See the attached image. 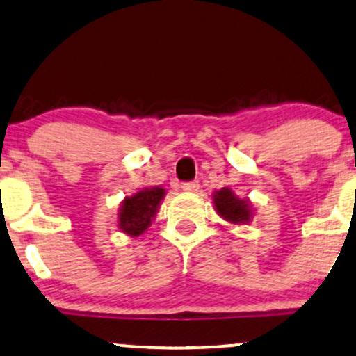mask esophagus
I'll return each instance as SVG.
<instances>
[{"instance_id": "1", "label": "esophagus", "mask_w": 356, "mask_h": 356, "mask_svg": "<svg viewBox=\"0 0 356 356\" xmlns=\"http://www.w3.org/2000/svg\"><path fill=\"white\" fill-rule=\"evenodd\" d=\"M181 187H182V191H186V192H197V191H199V182H197V181L184 182Z\"/></svg>"}]
</instances>
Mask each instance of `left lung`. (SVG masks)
<instances>
[{"instance_id": "left-lung-1", "label": "left lung", "mask_w": 356, "mask_h": 356, "mask_svg": "<svg viewBox=\"0 0 356 356\" xmlns=\"http://www.w3.org/2000/svg\"><path fill=\"white\" fill-rule=\"evenodd\" d=\"M213 207L222 219L230 222V224H248L254 216L250 200L238 199L229 187H222L212 194Z\"/></svg>"}]
</instances>
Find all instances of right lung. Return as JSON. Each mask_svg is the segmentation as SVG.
<instances>
[{"label":"right lung","mask_w":356,"mask_h":356,"mask_svg":"<svg viewBox=\"0 0 356 356\" xmlns=\"http://www.w3.org/2000/svg\"><path fill=\"white\" fill-rule=\"evenodd\" d=\"M165 195L162 187H147L136 192L134 195L126 197L121 202L118 213V225L121 232L129 237H139L147 230L151 222L156 217L157 209Z\"/></svg>","instance_id":"add662e5"}]
</instances>
